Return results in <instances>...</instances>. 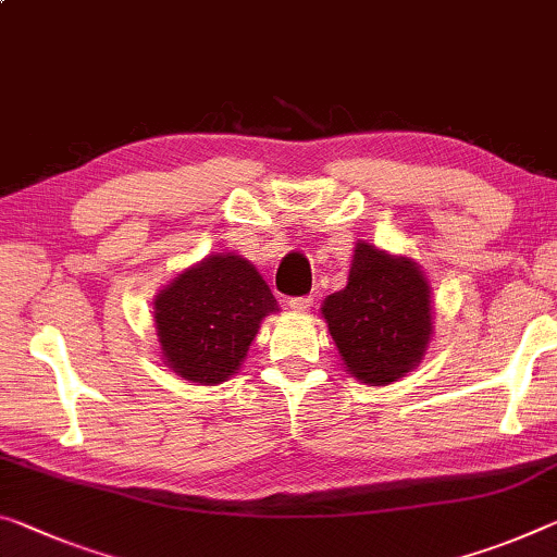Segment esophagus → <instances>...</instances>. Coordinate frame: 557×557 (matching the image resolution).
Returning a JSON list of instances; mask_svg holds the SVG:
<instances>
[{
	"label": "esophagus",
	"instance_id": "esophagus-1",
	"mask_svg": "<svg viewBox=\"0 0 557 557\" xmlns=\"http://www.w3.org/2000/svg\"><path fill=\"white\" fill-rule=\"evenodd\" d=\"M312 302H314L312 297H293V299H287L289 310H293V312H299V314H305L307 310H310Z\"/></svg>",
	"mask_w": 557,
	"mask_h": 557
}]
</instances>
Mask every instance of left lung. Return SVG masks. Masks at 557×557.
<instances>
[{
	"label": "left lung",
	"mask_w": 557,
	"mask_h": 557,
	"mask_svg": "<svg viewBox=\"0 0 557 557\" xmlns=\"http://www.w3.org/2000/svg\"><path fill=\"white\" fill-rule=\"evenodd\" d=\"M322 317L351 376L372 386L399 382L431 342V287L421 268L359 240L349 282L324 299Z\"/></svg>",
	"instance_id": "left-lung-1"
}]
</instances>
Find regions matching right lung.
Segmentation results:
<instances>
[{
  "label": "right lung",
  "mask_w": 557,
  "mask_h": 557,
  "mask_svg": "<svg viewBox=\"0 0 557 557\" xmlns=\"http://www.w3.org/2000/svg\"><path fill=\"white\" fill-rule=\"evenodd\" d=\"M280 312L268 282L243 255L218 252L183 270L156 295L161 357L202 386L237 374L264 317Z\"/></svg>",
  "instance_id": "1"
}]
</instances>
